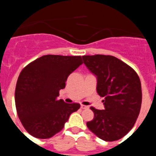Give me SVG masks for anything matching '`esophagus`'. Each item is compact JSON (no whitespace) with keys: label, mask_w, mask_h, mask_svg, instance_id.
I'll return each mask as SVG.
<instances>
[{"label":"esophagus","mask_w":156,"mask_h":156,"mask_svg":"<svg viewBox=\"0 0 156 156\" xmlns=\"http://www.w3.org/2000/svg\"><path fill=\"white\" fill-rule=\"evenodd\" d=\"M88 108V106H85V105H81V109H87Z\"/></svg>","instance_id":"1"}]
</instances>
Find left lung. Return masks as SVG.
Returning a JSON list of instances; mask_svg holds the SVG:
<instances>
[{
    "mask_svg": "<svg viewBox=\"0 0 156 156\" xmlns=\"http://www.w3.org/2000/svg\"><path fill=\"white\" fill-rule=\"evenodd\" d=\"M88 69L97 78V92L104 97L105 109L91 107L94 118L88 128L100 139L114 141L134 127L141 106V85L136 71L113 56H82Z\"/></svg>",
    "mask_w": 156,
    "mask_h": 156,
    "instance_id": "left-lung-1",
    "label": "left lung"
}]
</instances>
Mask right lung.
<instances>
[{
    "instance_id": "1",
    "label": "right lung",
    "mask_w": 156,
    "mask_h": 156,
    "mask_svg": "<svg viewBox=\"0 0 156 156\" xmlns=\"http://www.w3.org/2000/svg\"><path fill=\"white\" fill-rule=\"evenodd\" d=\"M82 64L81 56L45 55L22 69L15 88V106L27 132L40 139L60 132L78 103L57 99L70 74Z\"/></svg>"
}]
</instances>
